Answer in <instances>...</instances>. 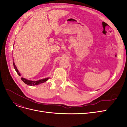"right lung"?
Listing matches in <instances>:
<instances>
[{
    "label": "right lung",
    "instance_id": "add662e5",
    "mask_svg": "<svg viewBox=\"0 0 127 127\" xmlns=\"http://www.w3.org/2000/svg\"><path fill=\"white\" fill-rule=\"evenodd\" d=\"M13 60H14V59H13ZM13 65H14V68H15V69L16 70V72L17 73V74L19 75V76H21V75H20V73L18 71L17 67L16 66V65L15 64L14 62H13ZM49 79H50V77H47V78L43 79L37 80V81H31V80L26 79L25 78H24V77H22V78H21L22 80L24 82V83H25L26 84H27V85H30V86L37 85L40 84H41L42 83L45 82H46Z\"/></svg>",
    "mask_w": 127,
    "mask_h": 127
}]
</instances>
